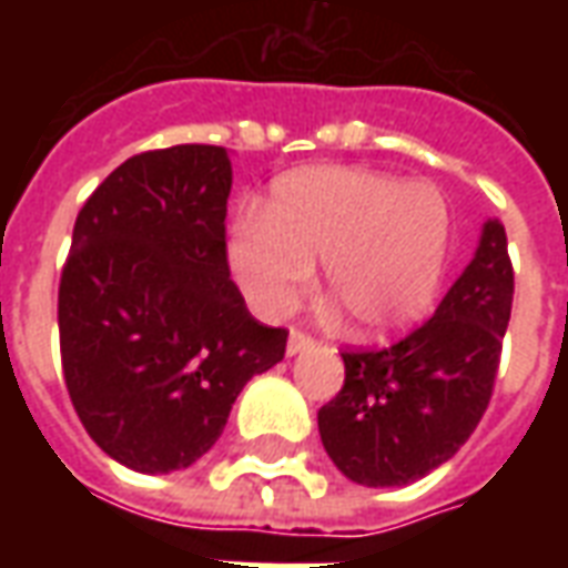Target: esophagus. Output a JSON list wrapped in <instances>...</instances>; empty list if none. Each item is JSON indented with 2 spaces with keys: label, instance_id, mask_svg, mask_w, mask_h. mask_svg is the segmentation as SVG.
<instances>
[{
  "label": "esophagus",
  "instance_id": "34e87169",
  "mask_svg": "<svg viewBox=\"0 0 568 568\" xmlns=\"http://www.w3.org/2000/svg\"><path fill=\"white\" fill-rule=\"evenodd\" d=\"M313 346H316V341H313L307 332H301V328H292L285 349H288V356H295V353H304V349H313Z\"/></svg>",
  "mask_w": 568,
  "mask_h": 568
}]
</instances>
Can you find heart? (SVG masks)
I'll use <instances>...</instances> for the list:
<instances>
[{"instance_id":"obj_1","label":"heart","mask_w":568,"mask_h":568,"mask_svg":"<svg viewBox=\"0 0 568 568\" xmlns=\"http://www.w3.org/2000/svg\"><path fill=\"white\" fill-rule=\"evenodd\" d=\"M447 243L450 215L432 185L362 166H313L273 185L264 219H236L227 258L264 320L297 307L322 261L325 295L358 332L389 334L432 304Z\"/></svg>"}]
</instances>
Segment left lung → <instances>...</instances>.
Returning <instances> with one entry per match:
<instances>
[{
  "label": "left lung",
  "instance_id": "1",
  "mask_svg": "<svg viewBox=\"0 0 568 568\" xmlns=\"http://www.w3.org/2000/svg\"><path fill=\"white\" fill-rule=\"evenodd\" d=\"M514 267L496 219L435 316L383 349H344V386L320 410L322 447L362 487H405L463 447L487 414Z\"/></svg>",
  "mask_w": 568,
  "mask_h": 568
}]
</instances>
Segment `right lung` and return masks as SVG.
Returning a JSON list of instances; mask_svg holds the SVG:
<instances>
[{
  "label": "right lung",
  "instance_id": "add662e5",
  "mask_svg": "<svg viewBox=\"0 0 568 568\" xmlns=\"http://www.w3.org/2000/svg\"><path fill=\"white\" fill-rule=\"evenodd\" d=\"M222 145L142 151L81 206L57 322L69 398L100 450L142 475L197 463L255 374L283 362L231 280Z\"/></svg>",
  "mask_w": 568,
  "mask_h": 568
}]
</instances>
